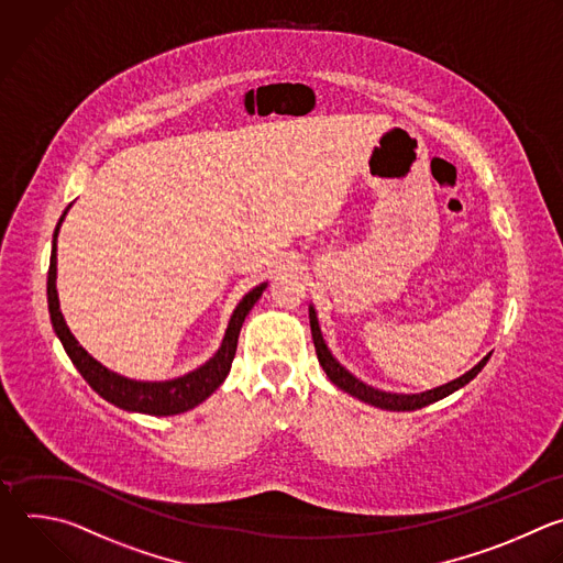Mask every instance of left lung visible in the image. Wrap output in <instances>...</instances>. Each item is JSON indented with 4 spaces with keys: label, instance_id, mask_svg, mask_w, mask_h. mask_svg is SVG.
<instances>
[{
    "label": "left lung",
    "instance_id": "1",
    "mask_svg": "<svg viewBox=\"0 0 563 563\" xmlns=\"http://www.w3.org/2000/svg\"><path fill=\"white\" fill-rule=\"evenodd\" d=\"M308 310H310V312H308V314H310V332H312V342H314L317 360H319L323 373L328 375V379H330L336 388H342L344 393H349V395H353V397H357V399H362V401H366V404H371V406L384 408V410H397V412H399V410H417V408H423V406H428V404H434V401H439V399H443V397H448V395H453L455 390H460V388H464L468 382H473V379L482 373V368L486 366V362L490 360V355H486V357H484L475 368H471L466 375H462V377H457V379H453V382H448V384H443V386H437V388H432V390L419 393V395L384 393V390H377V388L364 384L362 379H357L353 373H349L340 362H336V360L332 357V353L328 351V346H325V342H323V336H321V328H319L314 308L310 306Z\"/></svg>",
    "mask_w": 563,
    "mask_h": 563
}]
</instances>
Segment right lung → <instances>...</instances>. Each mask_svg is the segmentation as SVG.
<instances>
[{
  "label": "right lung",
  "mask_w": 563,
  "mask_h": 563,
  "mask_svg": "<svg viewBox=\"0 0 563 563\" xmlns=\"http://www.w3.org/2000/svg\"><path fill=\"white\" fill-rule=\"evenodd\" d=\"M68 208L64 210V214L59 217L57 227H55L46 292H48V312H51V321H53L55 334L59 336V342H62L66 355L70 357V362L75 364L79 375L88 382V386L99 397H103L106 401L115 404L118 408H124L129 412H144V415H155V417H168V415L186 412V410L195 408L197 404H201L203 399H208L223 384L227 375L231 373V366H233V360H235V351H238V340H240L242 323H244L246 314L257 303V299L262 297V292L266 290L268 284L255 286L238 303V308H235V312L231 317L227 336H223L219 351L203 366H199L197 371H192V373H188L184 377L168 379V382H137V379H129L124 375H118V373L108 371L95 357H90L79 346V342L75 340V334L66 325L64 314L59 310V297H57V286H55V279H57V233H59V227H62V221H64Z\"/></svg>",
  "instance_id": "1"
}]
</instances>
